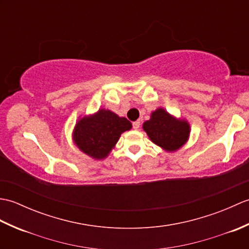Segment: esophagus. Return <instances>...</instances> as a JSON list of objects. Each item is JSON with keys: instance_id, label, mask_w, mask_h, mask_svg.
Listing matches in <instances>:
<instances>
[{"instance_id": "34e87169", "label": "esophagus", "mask_w": 249, "mask_h": 249, "mask_svg": "<svg viewBox=\"0 0 249 249\" xmlns=\"http://www.w3.org/2000/svg\"><path fill=\"white\" fill-rule=\"evenodd\" d=\"M133 127H134V129H139V127H140V121L134 122V123H133Z\"/></svg>"}]
</instances>
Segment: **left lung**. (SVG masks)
<instances>
[{
  "mask_svg": "<svg viewBox=\"0 0 249 249\" xmlns=\"http://www.w3.org/2000/svg\"><path fill=\"white\" fill-rule=\"evenodd\" d=\"M143 129L152 142L168 152H174L183 146L190 131L186 121L177 120L161 108L153 111L151 119L144 122Z\"/></svg>",
  "mask_w": 249,
  "mask_h": 249,
  "instance_id": "8db88e82",
  "label": "left lung"
}]
</instances>
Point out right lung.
<instances>
[{"instance_id": "1", "label": "right lung", "mask_w": 249, "mask_h": 249, "mask_svg": "<svg viewBox=\"0 0 249 249\" xmlns=\"http://www.w3.org/2000/svg\"><path fill=\"white\" fill-rule=\"evenodd\" d=\"M130 128L131 123L127 119L100 109L77 122L72 138L80 151L95 160H103L113 149L121 134Z\"/></svg>"}]
</instances>
